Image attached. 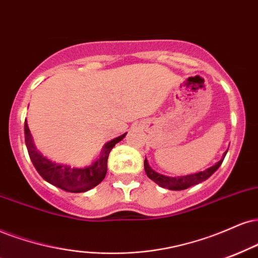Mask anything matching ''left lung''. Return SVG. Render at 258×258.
Wrapping results in <instances>:
<instances>
[{
    "label": "left lung",
    "mask_w": 258,
    "mask_h": 258,
    "mask_svg": "<svg viewBox=\"0 0 258 258\" xmlns=\"http://www.w3.org/2000/svg\"><path fill=\"white\" fill-rule=\"evenodd\" d=\"M226 151L223 154V157L219 161L218 163L214 164V166L209 167L203 172H198V173H194V174H188V175H182V176H167V175H162L160 173L155 172V170L149 166L147 159L144 160V169L147 175L153 181L156 182L157 185L161 186L163 188H169V190H174V191H180V190H185V188L191 187V186L200 184V182L204 181L208 178H210L214 173L218 170V168L221 166L223 159H225Z\"/></svg>",
    "instance_id": "8db88e82"
}]
</instances>
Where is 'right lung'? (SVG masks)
<instances>
[{"label":"right lung","instance_id":"obj_1","mask_svg":"<svg viewBox=\"0 0 258 258\" xmlns=\"http://www.w3.org/2000/svg\"><path fill=\"white\" fill-rule=\"evenodd\" d=\"M125 136L126 133H123L122 136H119V137L108 142L102 149L99 159L92 162L90 166L83 167V168H72L67 164L52 162L37 150L33 144L32 137H31L29 126L25 120V143H26L30 159L37 172L49 184L67 192H74V194L91 190L104 179L107 174V161L110 150L115 147L116 143L123 139Z\"/></svg>","mask_w":258,"mask_h":258}]
</instances>
